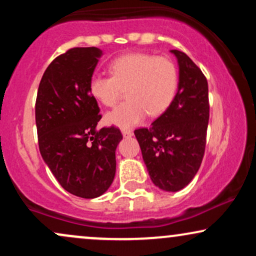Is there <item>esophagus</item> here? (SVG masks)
<instances>
[{"label": "esophagus", "mask_w": 256, "mask_h": 256, "mask_svg": "<svg viewBox=\"0 0 256 256\" xmlns=\"http://www.w3.org/2000/svg\"><path fill=\"white\" fill-rule=\"evenodd\" d=\"M122 136H124L125 138L132 136V131L131 130H126V128H124V130L122 131Z\"/></svg>", "instance_id": "esophagus-1"}]
</instances>
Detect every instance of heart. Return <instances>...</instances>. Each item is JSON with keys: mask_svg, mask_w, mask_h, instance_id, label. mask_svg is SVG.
Returning a JSON list of instances; mask_svg holds the SVG:
<instances>
[{"mask_svg": "<svg viewBox=\"0 0 256 256\" xmlns=\"http://www.w3.org/2000/svg\"><path fill=\"white\" fill-rule=\"evenodd\" d=\"M110 77L92 76L89 92L95 101L113 107L125 90L128 101L106 116V122L120 128L140 124L146 116H160L174 98L178 70L171 58L131 52L110 64Z\"/></svg>", "mask_w": 256, "mask_h": 256, "instance_id": "obj_1", "label": "heart"}]
</instances>
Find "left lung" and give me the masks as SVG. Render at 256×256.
<instances>
[{
	"label": "left lung",
	"mask_w": 256,
	"mask_h": 256,
	"mask_svg": "<svg viewBox=\"0 0 256 256\" xmlns=\"http://www.w3.org/2000/svg\"><path fill=\"white\" fill-rule=\"evenodd\" d=\"M179 66L178 91L150 128L134 130L152 182L165 192L186 186L201 166L210 120L208 83L183 52L171 50Z\"/></svg>",
	"instance_id": "obj_1"
}]
</instances>
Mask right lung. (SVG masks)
<instances>
[{
	"label": "right lung",
	"instance_id": "add662e5",
	"mask_svg": "<svg viewBox=\"0 0 256 256\" xmlns=\"http://www.w3.org/2000/svg\"><path fill=\"white\" fill-rule=\"evenodd\" d=\"M102 52L72 48L52 60L44 72L36 100L38 146L44 162L72 195L95 198L116 176L118 128L96 126L102 116L91 98L89 82Z\"/></svg>",
	"mask_w": 256,
	"mask_h": 256
}]
</instances>
